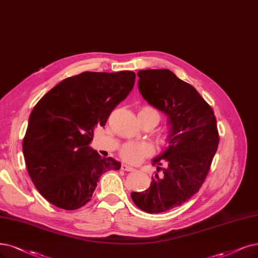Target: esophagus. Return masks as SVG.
Wrapping results in <instances>:
<instances>
[{
  "label": "esophagus",
  "instance_id": "obj_1",
  "mask_svg": "<svg viewBox=\"0 0 258 258\" xmlns=\"http://www.w3.org/2000/svg\"><path fill=\"white\" fill-rule=\"evenodd\" d=\"M121 169H122L123 171H127V172H132V171L135 170L133 167H130V166L125 165V164H123V165L121 166Z\"/></svg>",
  "mask_w": 258,
  "mask_h": 258
}]
</instances>
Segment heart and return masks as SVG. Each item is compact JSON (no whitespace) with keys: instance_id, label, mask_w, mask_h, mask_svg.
Segmentation results:
<instances>
[{"instance_id":"1","label":"heart","mask_w":258,"mask_h":258,"mask_svg":"<svg viewBox=\"0 0 258 258\" xmlns=\"http://www.w3.org/2000/svg\"><path fill=\"white\" fill-rule=\"evenodd\" d=\"M139 114L154 119L156 124L158 123V121L160 119V114L157 111V109H155L152 106L142 107L139 110ZM171 139H172V132H171L170 130L164 131L159 135V140L163 142L164 145H168L171 141ZM153 152H154L153 146L148 144V142L130 141V142H125V144L122 145V147L120 148V151H119V154H120V157L124 161H126V163H128V164L136 165V164L141 163V161L144 160L146 157L153 154Z\"/></svg>"}]
</instances>
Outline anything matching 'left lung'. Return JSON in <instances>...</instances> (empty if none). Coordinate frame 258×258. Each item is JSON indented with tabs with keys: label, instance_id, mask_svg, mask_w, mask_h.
<instances>
[{
	"label": "left lung",
	"instance_id": "1",
	"mask_svg": "<svg viewBox=\"0 0 258 258\" xmlns=\"http://www.w3.org/2000/svg\"><path fill=\"white\" fill-rule=\"evenodd\" d=\"M138 87L149 104L169 117L172 139L153 159L157 167L146 191L132 192L135 205L149 214L164 213L196 195L208 174L219 145L213 108L195 87L168 69L141 70ZM164 161L166 168H161Z\"/></svg>",
	"mask_w": 258,
	"mask_h": 258
}]
</instances>
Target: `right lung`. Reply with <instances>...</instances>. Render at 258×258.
<instances>
[{
    "instance_id": "right-lung-1",
    "label": "right lung",
    "mask_w": 258,
    "mask_h": 258,
    "mask_svg": "<svg viewBox=\"0 0 258 258\" xmlns=\"http://www.w3.org/2000/svg\"><path fill=\"white\" fill-rule=\"evenodd\" d=\"M133 71L83 72L56 85L31 113L23 155L40 195L66 211L87 204L99 178L121 164L101 157L89 144L135 84Z\"/></svg>"
}]
</instances>
